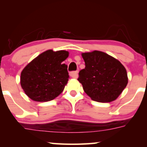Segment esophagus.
<instances>
[{
  "instance_id": "esophagus-1",
  "label": "esophagus",
  "mask_w": 147,
  "mask_h": 147,
  "mask_svg": "<svg viewBox=\"0 0 147 147\" xmlns=\"http://www.w3.org/2000/svg\"><path fill=\"white\" fill-rule=\"evenodd\" d=\"M69 76L73 78H77L78 77V71H71L69 73Z\"/></svg>"
}]
</instances>
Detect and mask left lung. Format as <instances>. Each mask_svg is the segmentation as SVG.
<instances>
[{"label":"left lung","instance_id":"8db88e82","mask_svg":"<svg viewBox=\"0 0 147 147\" xmlns=\"http://www.w3.org/2000/svg\"><path fill=\"white\" fill-rule=\"evenodd\" d=\"M86 67L78 80L84 92L94 101L110 102L116 100L128 84L125 67L119 61L104 52L82 53Z\"/></svg>","mask_w":147,"mask_h":147}]
</instances>
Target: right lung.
<instances>
[{
	"mask_svg": "<svg viewBox=\"0 0 147 147\" xmlns=\"http://www.w3.org/2000/svg\"><path fill=\"white\" fill-rule=\"evenodd\" d=\"M68 55L65 51L48 50L24 68L21 75V85L31 100L50 101L63 91L69 75L67 65L63 61Z\"/></svg>",
	"mask_w": 147,
	"mask_h": 147,
	"instance_id": "add662e5",
	"label": "right lung"
}]
</instances>
